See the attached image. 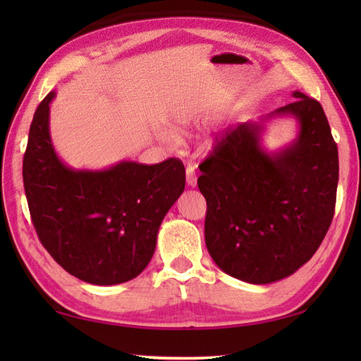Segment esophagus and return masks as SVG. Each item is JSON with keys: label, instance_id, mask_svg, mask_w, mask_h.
Instances as JSON below:
<instances>
[{"label": "esophagus", "instance_id": "34e87169", "mask_svg": "<svg viewBox=\"0 0 361 361\" xmlns=\"http://www.w3.org/2000/svg\"><path fill=\"white\" fill-rule=\"evenodd\" d=\"M186 183H188V186H191V188L197 186V176H195V167L194 166L186 167Z\"/></svg>", "mask_w": 361, "mask_h": 361}]
</instances>
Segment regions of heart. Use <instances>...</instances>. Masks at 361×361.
Masks as SVG:
<instances>
[{"label": "heart", "mask_w": 361, "mask_h": 361, "mask_svg": "<svg viewBox=\"0 0 361 361\" xmlns=\"http://www.w3.org/2000/svg\"><path fill=\"white\" fill-rule=\"evenodd\" d=\"M188 124H189L188 118L181 116V118L173 121V129L175 130H183ZM156 137H157L159 142H162L164 145H167V146H175L176 142H178V138H176L175 133L172 130H169V129H157Z\"/></svg>", "instance_id": "1"}]
</instances>
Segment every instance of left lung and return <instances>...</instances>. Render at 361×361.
Returning <instances> with one entry per match:
<instances>
[{
	"label": "left lung",
	"instance_id": "8db88e82",
	"mask_svg": "<svg viewBox=\"0 0 361 361\" xmlns=\"http://www.w3.org/2000/svg\"><path fill=\"white\" fill-rule=\"evenodd\" d=\"M295 102L229 130L200 164L207 200L205 243L216 266L266 285L295 274L319 250L334 215L339 159L322 105ZM293 117L297 138L277 152L262 146L269 120Z\"/></svg>",
	"mask_w": 361,
	"mask_h": 361
}]
</instances>
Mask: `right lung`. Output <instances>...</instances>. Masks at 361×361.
<instances>
[{"instance_id":"1","label":"right lung","mask_w":361,"mask_h":361,"mask_svg":"<svg viewBox=\"0 0 361 361\" xmlns=\"http://www.w3.org/2000/svg\"><path fill=\"white\" fill-rule=\"evenodd\" d=\"M54 99L52 90L36 109L23 156L35 229L49 255L76 279L129 282L154 255L162 219L185 191V167L173 157L154 166L121 161L102 170L66 166L49 129Z\"/></svg>"}]
</instances>
